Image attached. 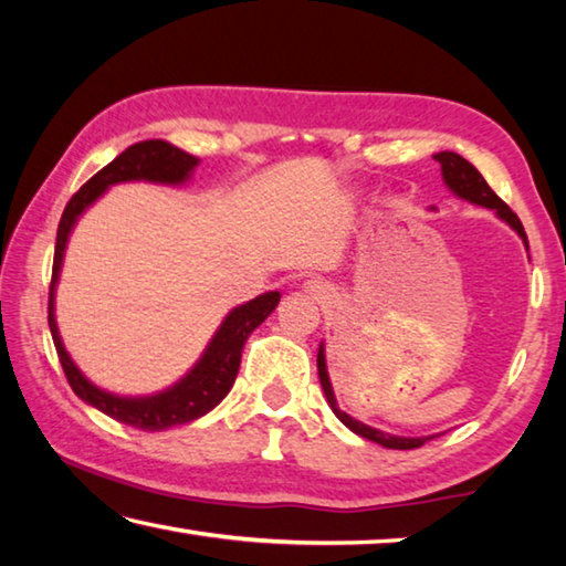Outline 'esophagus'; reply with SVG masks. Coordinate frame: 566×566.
Returning a JSON list of instances; mask_svg holds the SVG:
<instances>
[{
    "mask_svg": "<svg viewBox=\"0 0 566 566\" xmlns=\"http://www.w3.org/2000/svg\"><path fill=\"white\" fill-rule=\"evenodd\" d=\"M304 292H310L314 300H327L329 296V286L324 284V282H319V280H310L304 284Z\"/></svg>",
    "mask_w": 566,
    "mask_h": 566,
    "instance_id": "1",
    "label": "esophagus"
}]
</instances>
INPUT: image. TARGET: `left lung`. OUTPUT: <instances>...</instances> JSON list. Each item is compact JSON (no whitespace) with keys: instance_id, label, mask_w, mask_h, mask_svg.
Segmentation results:
<instances>
[{"instance_id":"obj_1","label":"left lung","mask_w":566,"mask_h":566,"mask_svg":"<svg viewBox=\"0 0 566 566\" xmlns=\"http://www.w3.org/2000/svg\"><path fill=\"white\" fill-rule=\"evenodd\" d=\"M434 159L439 161V165H442V175H444V181L449 185V189H454L459 197L469 199V202L494 209V212L500 214L506 224L516 229V234H520L524 239V244H526V234H524V227L520 222V217L512 212L510 205L502 202V199L494 195L492 187L486 185L484 177L479 175L474 165H469L464 157L454 155V151H439V155H434ZM526 249H530V244H526ZM317 369H319V381H322L324 397H327L332 411L339 417L342 424H347L352 429L354 434H359L364 439H371V442H377L381 447H389V449H417V447L427 444L429 439H432V437H419V439L389 437L385 432H377V429L361 424V421L352 419L349 415H344V411L337 407V399H334V391H332V385H329L327 364H324V349H319V354H317Z\"/></svg>"}]
</instances>
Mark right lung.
I'll return each mask as SVG.
<instances>
[{"label": "right lung", "instance_id": "add662e5", "mask_svg": "<svg viewBox=\"0 0 566 566\" xmlns=\"http://www.w3.org/2000/svg\"><path fill=\"white\" fill-rule=\"evenodd\" d=\"M197 157L171 147L169 142H137V145L124 149L119 157H114L109 165L99 169L90 181H84L82 189L66 202L60 219V229H56L50 306H46V312H50V329L56 347V357H60V364L64 369V377L74 389V395L87 401V405L97 407L107 417L122 421V424L145 429V432H161V429H169L175 424H187V421L207 415L209 409H214L219 401L227 397V391L232 389L237 379L247 337L260 327V324L270 317L274 306L280 304V292H266L252 302L237 306V310L224 319L222 327H219L217 337L205 352V357L199 359L197 367L191 369L177 387L161 391L157 397L124 399L107 395V391L90 385V381L80 375V369L74 367L70 354L64 352L54 322V284L62 266L66 237H70L76 217H80L84 212V207H90L104 189L109 185H117V181L129 179L177 185V181H185L189 177V171L197 167Z\"/></svg>", "mask_w": 566, "mask_h": 566}]
</instances>
